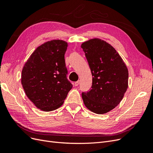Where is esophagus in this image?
I'll return each instance as SVG.
<instances>
[{"label":"esophagus","instance_id":"esophagus-1","mask_svg":"<svg viewBox=\"0 0 153 153\" xmlns=\"http://www.w3.org/2000/svg\"><path fill=\"white\" fill-rule=\"evenodd\" d=\"M79 84H80V80H78V81L75 82V84H74V85H75V86H78V85H79Z\"/></svg>","mask_w":153,"mask_h":153}]
</instances>
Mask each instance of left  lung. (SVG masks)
<instances>
[{"label":"left lung","instance_id":"1","mask_svg":"<svg viewBox=\"0 0 153 153\" xmlns=\"http://www.w3.org/2000/svg\"><path fill=\"white\" fill-rule=\"evenodd\" d=\"M92 78L91 89L82 92L86 107L98 114H106L121 102L128 87V70L115 48L94 38L83 43Z\"/></svg>","mask_w":153,"mask_h":153}]
</instances>
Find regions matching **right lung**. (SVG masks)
Returning <instances> with one entry per match:
<instances>
[{"label":"right lung","instance_id":"1","mask_svg":"<svg viewBox=\"0 0 153 153\" xmlns=\"http://www.w3.org/2000/svg\"><path fill=\"white\" fill-rule=\"evenodd\" d=\"M66 41L55 39L37 48L22 71V84L28 98L45 111L59 108L73 85L68 78L64 54Z\"/></svg>","mask_w":153,"mask_h":153}]
</instances>
